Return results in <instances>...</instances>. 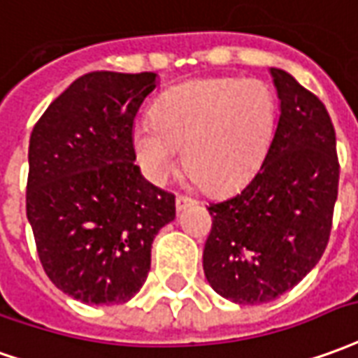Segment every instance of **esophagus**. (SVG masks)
Masks as SVG:
<instances>
[{"label":"esophagus","mask_w":358,"mask_h":358,"mask_svg":"<svg viewBox=\"0 0 358 358\" xmlns=\"http://www.w3.org/2000/svg\"><path fill=\"white\" fill-rule=\"evenodd\" d=\"M194 203H196V199H194V197L176 196V209H178V211H182L184 207H187V205H194Z\"/></svg>","instance_id":"esophagus-1"}]
</instances>
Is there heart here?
Returning a JSON list of instances; mask_svg holds the SVG:
<instances>
[{
    "mask_svg": "<svg viewBox=\"0 0 358 358\" xmlns=\"http://www.w3.org/2000/svg\"><path fill=\"white\" fill-rule=\"evenodd\" d=\"M277 102L259 79L215 77L180 85L157 102L153 122L134 131L145 176L164 184L184 161L209 192L246 184L266 159Z\"/></svg>",
    "mask_w": 358,
    "mask_h": 358,
    "instance_id": "b5f03b06",
    "label": "heart"
}]
</instances>
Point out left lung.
Masks as SVG:
<instances>
[{
  "instance_id": "1",
  "label": "left lung",
  "mask_w": 358,
  "mask_h": 358,
  "mask_svg": "<svg viewBox=\"0 0 358 358\" xmlns=\"http://www.w3.org/2000/svg\"><path fill=\"white\" fill-rule=\"evenodd\" d=\"M271 75L281 114L266 159L238 194L207 205L205 277L236 304L275 301L310 273L327 246L339 186L324 102L283 69Z\"/></svg>"
}]
</instances>
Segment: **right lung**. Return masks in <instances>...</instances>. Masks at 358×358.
<instances>
[{"label": "right lung", "instance_id": "1", "mask_svg": "<svg viewBox=\"0 0 358 358\" xmlns=\"http://www.w3.org/2000/svg\"><path fill=\"white\" fill-rule=\"evenodd\" d=\"M157 75L92 71L40 116L29 145L27 217L40 264L85 304H122L143 287L174 194L141 176L134 124Z\"/></svg>", "mask_w": 358, "mask_h": 358}]
</instances>
